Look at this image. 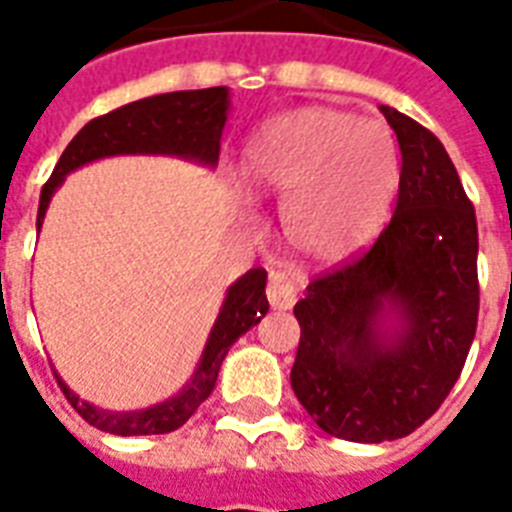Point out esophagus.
I'll return each mask as SVG.
<instances>
[{
    "instance_id": "34e87169",
    "label": "esophagus",
    "mask_w": 512,
    "mask_h": 512,
    "mask_svg": "<svg viewBox=\"0 0 512 512\" xmlns=\"http://www.w3.org/2000/svg\"><path fill=\"white\" fill-rule=\"evenodd\" d=\"M265 295H268V303H271L273 311H289L297 300L295 284H292L289 279H284L281 273H273L271 279H268Z\"/></svg>"
}]
</instances>
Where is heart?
I'll use <instances>...</instances> for the list:
<instances>
[{
  "label": "heart",
  "mask_w": 512,
  "mask_h": 512,
  "mask_svg": "<svg viewBox=\"0 0 512 512\" xmlns=\"http://www.w3.org/2000/svg\"><path fill=\"white\" fill-rule=\"evenodd\" d=\"M241 175L249 193L284 204L297 255L340 265L380 233L398 188L396 140L382 122L308 106L265 122L247 140Z\"/></svg>",
  "instance_id": "heart-1"
}]
</instances>
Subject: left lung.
<instances>
[{"instance_id":"8db88e82","label":"left lung","mask_w":512,"mask_h":512,"mask_svg":"<svg viewBox=\"0 0 512 512\" xmlns=\"http://www.w3.org/2000/svg\"><path fill=\"white\" fill-rule=\"evenodd\" d=\"M401 148L396 212L356 263L295 305L292 390L324 433L409 436L460 377L478 324V225L441 140L380 106Z\"/></svg>"}]
</instances>
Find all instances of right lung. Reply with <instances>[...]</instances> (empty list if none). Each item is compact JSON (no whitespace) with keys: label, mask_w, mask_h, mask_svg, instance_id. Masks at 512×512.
Returning a JSON list of instances; mask_svg holds the SVG:
<instances>
[{"label":"right lung","mask_w":512,"mask_h":512,"mask_svg":"<svg viewBox=\"0 0 512 512\" xmlns=\"http://www.w3.org/2000/svg\"><path fill=\"white\" fill-rule=\"evenodd\" d=\"M228 106H231L228 87H207V90L164 92L154 98L135 100L87 122L68 143L50 180L44 183L42 196H39L36 231H42L52 193L63 185L68 172L106 159V156H180L212 170L220 156V138H223L225 119H228ZM265 281H268V273L263 268H252L228 287L223 308L217 313L207 345L201 350L196 372L172 398L140 412H108L76 396L55 372L68 404L90 425L114 436H159V433L177 430L215 390L217 372L233 342L255 324H260V319L268 313Z\"/></svg>","instance_id":"right-lung-1"}]
</instances>
